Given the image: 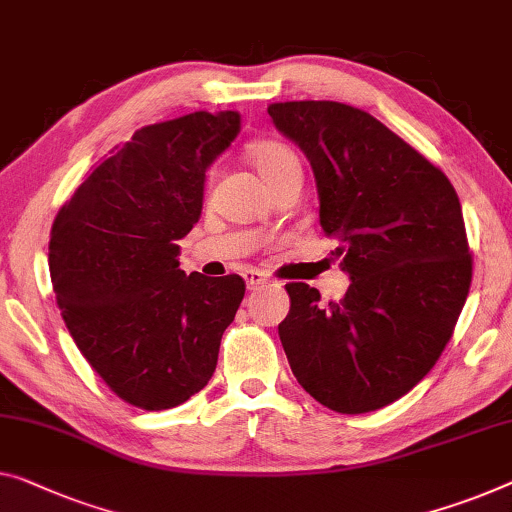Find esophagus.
<instances>
[{"mask_svg":"<svg viewBox=\"0 0 512 512\" xmlns=\"http://www.w3.org/2000/svg\"><path fill=\"white\" fill-rule=\"evenodd\" d=\"M243 280H246V287L250 289V292H255V289H262L266 285H271V280L264 276V273H259L255 269H248L246 273H243Z\"/></svg>","mask_w":512,"mask_h":512,"instance_id":"obj_1","label":"esophagus"}]
</instances>
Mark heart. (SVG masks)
I'll list each match as a JSON object with an SVG mask.
<instances>
[{"label": "heart", "instance_id": "b5f03b06", "mask_svg": "<svg viewBox=\"0 0 512 512\" xmlns=\"http://www.w3.org/2000/svg\"><path fill=\"white\" fill-rule=\"evenodd\" d=\"M250 160H253L255 170L264 183L282 177V174L299 172L301 174V163L299 156L294 154L287 144L280 142H259L250 149Z\"/></svg>", "mask_w": 512, "mask_h": 512}]
</instances>
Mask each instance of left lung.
Returning a JSON list of instances; mask_svg holds the SVG:
<instances>
[{
	"label": "left lung",
	"instance_id": "obj_1",
	"mask_svg": "<svg viewBox=\"0 0 512 512\" xmlns=\"http://www.w3.org/2000/svg\"><path fill=\"white\" fill-rule=\"evenodd\" d=\"M269 114L310 160L319 225L352 278L338 303L305 282L285 285L292 305L278 335L289 368L324 407L381 409L432 370L467 301L460 200L439 167L368 112L289 101Z\"/></svg>",
	"mask_w": 512,
	"mask_h": 512
}]
</instances>
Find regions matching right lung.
<instances>
[{
    "label": "right lung",
    "mask_w": 512,
    "mask_h": 512,
    "mask_svg": "<svg viewBox=\"0 0 512 512\" xmlns=\"http://www.w3.org/2000/svg\"><path fill=\"white\" fill-rule=\"evenodd\" d=\"M241 114L193 112L144 126L59 209L50 278L68 333L121 400L160 411L200 393L246 285L186 276L179 239L202 216L207 170Z\"/></svg>",
    "instance_id": "add662e5"
}]
</instances>
